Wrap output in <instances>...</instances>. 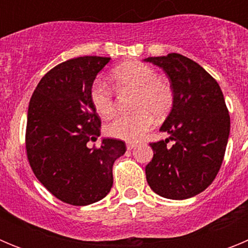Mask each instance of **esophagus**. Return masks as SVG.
I'll use <instances>...</instances> for the list:
<instances>
[{
  "instance_id": "esophagus-1",
  "label": "esophagus",
  "mask_w": 248,
  "mask_h": 248,
  "mask_svg": "<svg viewBox=\"0 0 248 248\" xmlns=\"http://www.w3.org/2000/svg\"><path fill=\"white\" fill-rule=\"evenodd\" d=\"M135 146H137V144H135V143H128V144H126V149H128V150H133Z\"/></svg>"
}]
</instances>
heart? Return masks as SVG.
<instances>
[{
    "label": "heart",
    "mask_w": 248,
    "mask_h": 248,
    "mask_svg": "<svg viewBox=\"0 0 248 248\" xmlns=\"http://www.w3.org/2000/svg\"><path fill=\"white\" fill-rule=\"evenodd\" d=\"M111 79L120 89L135 91L133 108L137 111L118 115L105 126L107 134L125 141H138L151 128L154 117L163 118L174 103V91L170 83L157 78L154 68L141 62L119 65L111 73ZM91 100L102 117L114 111V98L110 88L103 80H94L91 87Z\"/></svg>",
    "instance_id": "obj_1"
}]
</instances>
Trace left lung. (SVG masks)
<instances>
[{"label": "left lung", "mask_w": 248, "mask_h": 248, "mask_svg": "<svg viewBox=\"0 0 248 248\" xmlns=\"http://www.w3.org/2000/svg\"><path fill=\"white\" fill-rule=\"evenodd\" d=\"M161 68L174 91L171 110L160 131L170 137L150 144L146 165L151 190L171 200H185L209 187L222 164L230 135V115L216 80L192 59L179 53L149 57ZM170 139L174 145H166Z\"/></svg>", "instance_id": "8db88e82"}]
</instances>
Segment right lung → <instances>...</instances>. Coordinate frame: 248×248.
Listing matches in <instances>:
<instances>
[{"label": "right lung", "instance_id": "right-lung-1", "mask_svg": "<svg viewBox=\"0 0 248 248\" xmlns=\"http://www.w3.org/2000/svg\"><path fill=\"white\" fill-rule=\"evenodd\" d=\"M110 57L84 56L50 69L30 100L26 149L36 177L57 199L87 206L104 199L113 186V164L126 151L122 140L103 138L91 87Z\"/></svg>", "mask_w": 248, "mask_h": 248}]
</instances>
